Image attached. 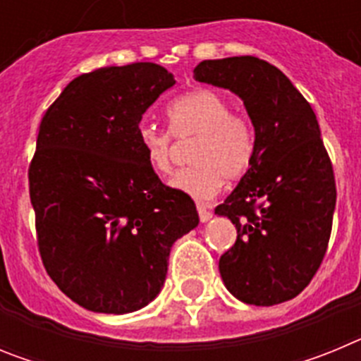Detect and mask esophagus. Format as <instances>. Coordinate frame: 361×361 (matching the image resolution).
<instances>
[{
  "instance_id": "esophagus-1",
  "label": "esophagus",
  "mask_w": 361,
  "mask_h": 361,
  "mask_svg": "<svg viewBox=\"0 0 361 361\" xmlns=\"http://www.w3.org/2000/svg\"><path fill=\"white\" fill-rule=\"evenodd\" d=\"M197 212H199L200 222H208L213 215L212 206H208V204H197Z\"/></svg>"
}]
</instances>
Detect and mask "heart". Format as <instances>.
I'll return each mask as SVG.
<instances>
[{
  "mask_svg": "<svg viewBox=\"0 0 361 361\" xmlns=\"http://www.w3.org/2000/svg\"><path fill=\"white\" fill-rule=\"evenodd\" d=\"M171 132L142 124L137 130L146 164L157 175L173 168L175 139L190 141V168L177 171L171 186L191 197H212L222 180H238L250 171L257 153V132L250 119L237 111L224 95L200 88L178 97L168 108Z\"/></svg>",
  "mask_w": 361,
  "mask_h": 361,
  "instance_id": "b5f03b06",
  "label": "heart"
}]
</instances>
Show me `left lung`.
Segmentation results:
<instances>
[{"instance_id": "obj_1", "label": "left lung", "mask_w": 361, "mask_h": 361, "mask_svg": "<svg viewBox=\"0 0 361 361\" xmlns=\"http://www.w3.org/2000/svg\"><path fill=\"white\" fill-rule=\"evenodd\" d=\"M193 78L235 92L257 132L250 171L215 208L237 228L219 260L220 276L245 304L288 302L317 275L333 229L336 183L317 116L293 82L258 57L208 59Z\"/></svg>"}]
</instances>
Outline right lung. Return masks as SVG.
Segmentation results:
<instances>
[{
	"mask_svg": "<svg viewBox=\"0 0 361 361\" xmlns=\"http://www.w3.org/2000/svg\"><path fill=\"white\" fill-rule=\"evenodd\" d=\"M175 79L157 63L106 66L50 104L28 166L43 266L75 304L121 314L149 304L171 244L199 224L195 202L146 164L137 130Z\"/></svg>",
	"mask_w": 361,
	"mask_h": 361,
	"instance_id": "obj_1",
	"label": "right lung"
}]
</instances>
